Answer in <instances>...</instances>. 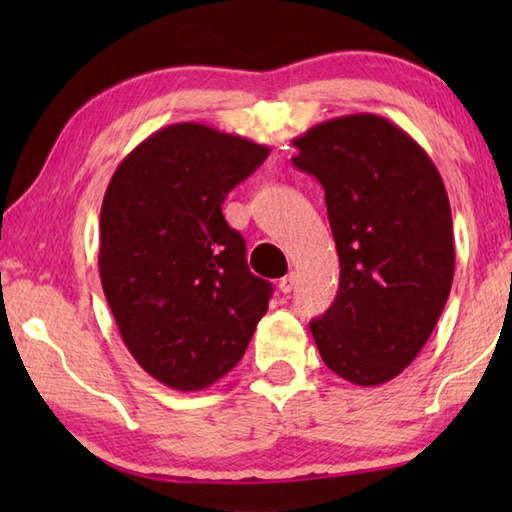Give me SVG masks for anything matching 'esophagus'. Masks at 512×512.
Wrapping results in <instances>:
<instances>
[{
    "mask_svg": "<svg viewBox=\"0 0 512 512\" xmlns=\"http://www.w3.org/2000/svg\"><path fill=\"white\" fill-rule=\"evenodd\" d=\"M293 287H296V273L284 275L282 280H280V291L284 293V296H287V293H291V291H293Z\"/></svg>",
    "mask_w": 512,
    "mask_h": 512,
    "instance_id": "obj_1",
    "label": "esophagus"
}]
</instances>
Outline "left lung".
<instances>
[{"label": "left lung", "mask_w": 512, "mask_h": 512, "mask_svg": "<svg viewBox=\"0 0 512 512\" xmlns=\"http://www.w3.org/2000/svg\"><path fill=\"white\" fill-rule=\"evenodd\" d=\"M291 158L325 189L341 262L339 293L311 320L325 366L377 386L409 366L436 327L454 280V225L436 164L379 115L323 121Z\"/></svg>", "instance_id": "1"}]
</instances>
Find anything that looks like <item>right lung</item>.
<instances>
[{"mask_svg":"<svg viewBox=\"0 0 512 512\" xmlns=\"http://www.w3.org/2000/svg\"><path fill=\"white\" fill-rule=\"evenodd\" d=\"M268 146L185 121L146 137L112 173L101 205L99 275L128 352L176 391L237 366L268 309L225 196Z\"/></svg>","mask_w":512,"mask_h":512,"instance_id":"1","label":"right lung"}]
</instances>
